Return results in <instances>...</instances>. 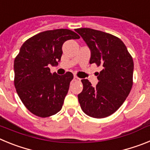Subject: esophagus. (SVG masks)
I'll use <instances>...</instances> for the list:
<instances>
[{
    "instance_id": "esophagus-1",
    "label": "esophagus",
    "mask_w": 150,
    "mask_h": 150,
    "mask_svg": "<svg viewBox=\"0 0 150 150\" xmlns=\"http://www.w3.org/2000/svg\"><path fill=\"white\" fill-rule=\"evenodd\" d=\"M73 81H80V79H79V78H78L77 76H74Z\"/></svg>"
}]
</instances>
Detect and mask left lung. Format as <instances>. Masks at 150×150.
Returning a JSON list of instances; mask_svg holds the SVG:
<instances>
[{
    "label": "left lung",
    "instance_id": "8db88e82",
    "mask_svg": "<svg viewBox=\"0 0 150 150\" xmlns=\"http://www.w3.org/2000/svg\"><path fill=\"white\" fill-rule=\"evenodd\" d=\"M75 31L91 51L89 63L102 67L95 87L87 79L81 80L79 104L88 116L105 118L116 112L129 95L133 85V59L122 41L112 34L86 28Z\"/></svg>",
    "mask_w": 150,
    "mask_h": 150
}]
</instances>
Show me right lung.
Segmentation results:
<instances>
[{
    "label": "right lung",
    "instance_id": "right-lung-1",
    "mask_svg": "<svg viewBox=\"0 0 150 150\" xmlns=\"http://www.w3.org/2000/svg\"><path fill=\"white\" fill-rule=\"evenodd\" d=\"M79 38L73 30L55 29L33 36L21 46L14 61V85L24 105L33 114L45 118L62 110L74 75L52 74L49 67L59 64L65 41Z\"/></svg>",
    "mask_w": 150,
    "mask_h": 150
}]
</instances>
